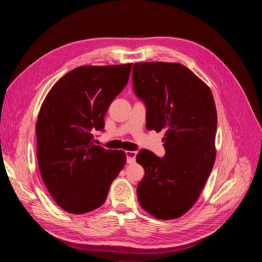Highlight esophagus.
I'll use <instances>...</instances> for the list:
<instances>
[{"mask_svg":"<svg viewBox=\"0 0 262 262\" xmlns=\"http://www.w3.org/2000/svg\"><path fill=\"white\" fill-rule=\"evenodd\" d=\"M125 156H126V163L132 164V163L136 162L137 152H136V150H126Z\"/></svg>","mask_w":262,"mask_h":262,"instance_id":"obj_1","label":"esophagus"}]
</instances>
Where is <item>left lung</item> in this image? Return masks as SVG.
<instances>
[{
  "instance_id": "left-lung-1",
  "label": "left lung",
  "mask_w": 262,
  "mask_h": 262,
  "mask_svg": "<svg viewBox=\"0 0 262 262\" xmlns=\"http://www.w3.org/2000/svg\"><path fill=\"white\" fill-rule=\"evenodd\" d=\"M133 91L146 106V128L165 132V156L141 149L145 175L139 203L150 215L172 220L192 208L215 162L217 117L209 86L179 63H136Z\"/></svg>"
}]
</instances>
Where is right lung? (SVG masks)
<instances>
[{"mask_svg":"<svg viewBox=\"0 0 262 262\" xmlns=\"http://www.w3.org/2000/svg\"><path fill=\"white\" fill-rule=\"evenodd\" d=\"M132 63L78 67L53 85L36 124L42 180L59 207L72 214L99 208L125 164L123 150L94 144L93 131L128 83Z\"/></svg>","mask_w":262,"mask_h":262,"instance_id":"1","label":"right lung"}]
</instances>
